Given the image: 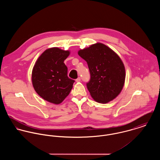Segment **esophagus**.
<instances>
[{
	"mask_svg": "<svg viewBox=\"0 0 160 160\" xmlns=\"http://www.w3.org/2000/svg\"><path fill=\"white\" fill-rule=\"evenodd\" d=\"M76 81L77 82H81V78H77V79H76Z\"/></svg>",
	"mask_w": 160,
	"mask_h": 160,
	"instance_id": "1",
	"label": "esophagus"
}]
</instances>
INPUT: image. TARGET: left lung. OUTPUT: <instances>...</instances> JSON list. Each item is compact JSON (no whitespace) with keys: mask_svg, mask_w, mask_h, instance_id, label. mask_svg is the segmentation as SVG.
I'll list each match as a JSON object with an SVG mask.
<instances>
[{"mask_svg":"<svg viewBox=\"0 0 160 160\" xmlns=\"http://www.w3.org/2000/svg\"><path fill=\"white\" fill-rule=\"evenodd\" d=\"M78 53L89 67L91 80L87 87L92 98L100 103L114 100L122 91L126 78L125 67L119 55L100 42L81 49Z\"/></svg>","mask_w":160,"mask_h":160,"instance_id":"left-lung-1","label":"left lung"}]
</instances>
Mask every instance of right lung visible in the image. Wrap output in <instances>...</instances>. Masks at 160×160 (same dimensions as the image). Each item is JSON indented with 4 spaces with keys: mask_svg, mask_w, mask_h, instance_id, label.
Returning <instances> with one entry per match:
<instances>
[{
    "mask_svg": "<svg viewBox=\"0 0 160 160\" xmlns=\"http://www.w3.org/2000/svg\"><path fill=\"white\" fill-rule=\"evenodd\" d=\"M69 50L52 47L39 57L32 71L31 81L37 93L46 101L58 105L68 96L74 81L67 76L64 63Z\"/></svg>",
    "mask_w": 160,
    "mask_h": 160,
    "instance_id": "add662e5",
    "label": "right lung"
}]
</instances>
